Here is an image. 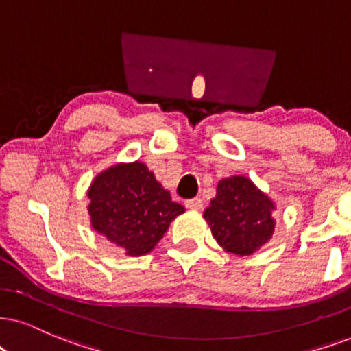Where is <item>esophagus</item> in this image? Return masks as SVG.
Returning a JSON list of instances; mask_svg holds the SVG:
<instances>
[{
	"mask_svg": "<svg viewBox=\"0 0 351 351\" xmlns=\"http://www.w3.org/2000/svg\"><path fill=\"white\" fill-rule=\"evenodd\" d=\"M186 207H188L189 210H201L204 207V202L201 197H193L189 199V201H186Z\"/></svg>",
	"mask_w": 351,
	"mask_h": 351,
	"instance_id": "34e87169",
	"label": "esophagus"
}]
</instances>
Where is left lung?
Wrapping results in <instances>:
<instances>
[{
	"label": "left lung",
	"mask_w": 351,
	"mask_h": 351,
	"mask_svg": "<svg viewBox=\"0 0 351 351\" xmlns=\"http://www.w3.org/2000/svg\"><path fill=\"white\" fill-rule=\"evenodd\" d=\"M275 204L246 176H230L217 184L204 219L212 237L227 252L250 256L272 238Z\"/></svg>",
	"instance_id": "left-lung-1"
}]
</instances>
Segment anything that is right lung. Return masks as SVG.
<instances>
[{
    "mask_svg": "<svg viewBox=\"0 0 351 351\" xmlns=\"http://www.w3.org/2000/svg\"><path fill=\"white\" fill-rule=\"evenodd\" d=\"M87 196L92 228L132 257L149 254L184 212L143 162L106 168L92 181Z\"/></svg>",
    "mask_w": 351,
    "mask_h": 351,
    "instance_id": "right-lung-1",
    "label": "right lung"
}]
</instances>
